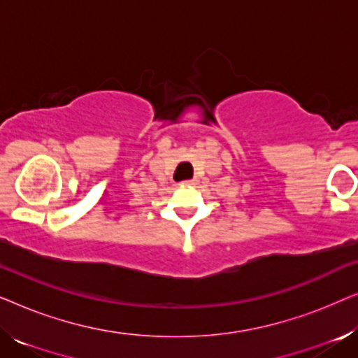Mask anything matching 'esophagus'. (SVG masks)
<instances>
[{
  "instance_id": "esophagus-1",
  "label": "esophagus",
  "mask_w": 358,
  "mask_h": 358,
  "mask_svg": "<svg viewBox=\"0 0 358 358\" xmlns=\"http://www.w3.org/2000/svg\"><path fill=\"white\" fill-rule=\"evenodd\" d=\"M194 180H184V182H180V185H192Z\"/></svg>"
}]
</instances>
